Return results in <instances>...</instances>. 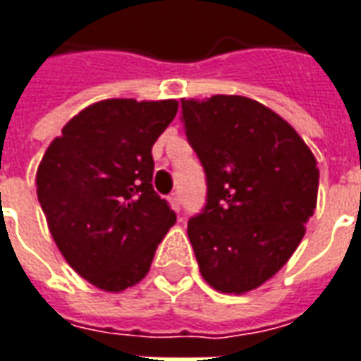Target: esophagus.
<instances>
[{
    "label": "esophagus",
    "mask_w": 361,
    "mask_h": 361,
    "mask_svg": "<svg viewBox=\"0 0 361 361\" xmlns=\"http://www.w3.org/2000/svg\"><path fill=\"white\" fill-rule=\"evenodd\" d=\"M168 201H170V204H172V208L176 212H180V195L172 193L168 197Z\"/></svg>",
    "instance_id": "obj_1"
}]
</instances>
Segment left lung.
<instances>
[{"mask_svg": "<svg viewBox=\"0 0 361 361\" xmlns=\"http://www.w3.org/2000/svg\"><path fill=\"white\" fill-rule=\"evenodd\" d=\"M181 122L207 173V204L188 224L204 281L245 295L287 264L314 216L316 157L255 99H181Z\"/></svg>", "mask_w": 361, "mask_h": 361, "instance_id": "left-lung-1", "label": "left lung"}]
</instances>
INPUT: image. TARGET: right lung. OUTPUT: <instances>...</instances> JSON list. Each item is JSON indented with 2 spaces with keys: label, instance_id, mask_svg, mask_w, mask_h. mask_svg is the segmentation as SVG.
<instances>
[{
  "label": "right lung",
  "instance_id": "1",
  "mask_svg": "<svg viewBox=\"0 0 361 361\" xmlns=\"http://www.w3.org/2000/svg\"><path fill=\"white\" fill-rule=\"evenodd\" d=\"M178 101L105 99L66 122L36 173L53 241L71 268L109 293L147 276L176 212L153 189L154 141Z\"/></svg>",
  "mask_w": 361,
  "mask_h": 361
}]
</instances>
